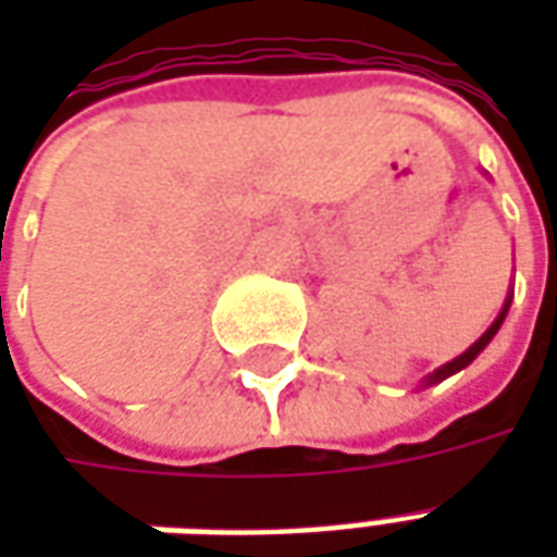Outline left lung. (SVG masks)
I'll use <instances>...</instances> for the list:
<instances>
[{
    "label": "left lung",
    "mask_w": 557,
    "mask_h": 557,
    "mask_svg": "<svg viewBox=\"0 0 557 557\" xmlns=\"http://www.w3.org/2000/svg\"><path fill=\"white\" fill-rule=\"evenodd\" d=\"M510 301H513V286H510V292H507V298H504L502 313L495 315V322H492V325L486 327L483 334H480V339H474V343H471V346H468V349L462 351L459 358H454V361L442 363V367H438V370H432L430 375H423V379H420V387L438 385V382H444V379H450V375L459 373V370H466L468 363L474 361V358H478L480 351H483V349H486V346H490L492 337L498 334V327L504 325V319H507V310H510Z\"/></svg>",
    "instance_id": "8db88e82"
}]
</instances>
